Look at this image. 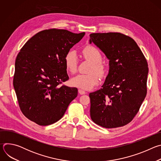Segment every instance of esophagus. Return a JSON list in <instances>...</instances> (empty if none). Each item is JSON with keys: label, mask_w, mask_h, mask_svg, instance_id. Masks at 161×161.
I'll list each match as a JSON object with an SVG mask.
<instances>
[{"label": "esophagus", "mask_w": 161, "mask_h": 161, "mask_svg": "<svg viewBox=\"0 0 161 161\" xmlns=\"http://www.w3.org/2000/svg\"><path fill=\"white\" fill-rule=\"evenodd\" d=\"M78 92L81 95H83V94H86V92L85 90H81V89H79L78 90Z\"/></svg>", "instance_id": "34e87169"}]
</instances>
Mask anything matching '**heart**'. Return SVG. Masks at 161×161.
I'll use <instances>...</instances> for the list:
<instances>
[{"label":"heart","instance_id":"1","mask_svg":"<svg viewBox=\"0 0 161 161\" xmlns=\"http://www.w3.org/2000/svg\"><path fill=\"white\" fill-rule=\"evenodd\" d=\"M83 55L84 57L92 63L91 72H96L101 76L105 73V67L101 62L102 55L98 49L92 47L88 46L83 50ZM65 67L68 72L75 73L77 70L78 57L75 51L71 50L65 55L64 58ZM99 79L98 75L92 73L88 75L79 74L71 79L72 85L78 87L83 90H88L93 88L99 83Z\"/></svg>","mask_w":161,"mask_h":161}]
</instances>
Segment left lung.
Returning <instances> with one entry per match:
<instances>
[{"label":"left lung","mask_w":161,"mask_h":161,"mask_svg":"<svg viewBox=\"0 0 161 161\" xmlns=\"http://www.w3.org/2000/svg\"><path fill=\"white\" fill-rule=\"evenodd\" d=\"M92 42L109 60V71L102 88L89 94L91 119L104 128L125 125L147 95V60L135 41L120 33L91 34Z\"/></svg>","instance_id":"1"}]
</instances>
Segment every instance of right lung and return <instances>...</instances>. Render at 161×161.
<instances>
[{"label":"right lung","mask_w":161,"mask_h":161,"mask_svg":"<svg viewBox=\"0 0 161 161\" xmlns=\"http://www.w3.org/2000/svg\"><path fill=\"white\" fill-rule=\"evenodd\" d=\"M85 33L48 29L32 37L18 54L13 86L23 114L39 125L59 120L78 89L59 84L69 79L64 58Z\"/></svg>","instance_id":"right-lung-1"}]
</instances>
